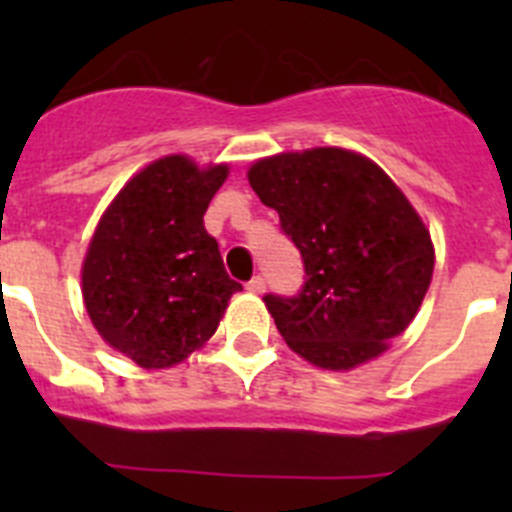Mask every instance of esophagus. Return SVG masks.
Wrapping results in <instances>:
<instances>
[{
	"mask_svg": "<svg viewBox=\"0 0 512 512\" xmlns=\"http://www.w3.org/2000/svg\"><path fill=\"white\" fill-rule=\"evenodd\" d=\"M246 289H248V292H253V295H261V292L266 289V279L259 274V277H253L251 282L246 284Z\"/></svg>",
	"mask_w": 512,
	"mask_h": 512,
	"instance_id": "34e87169",
	"label": "esophagus"
}]
</instances>
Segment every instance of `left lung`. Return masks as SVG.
Masks as SVG:
<instances>
[{
    "label": "left lung",
    "instance_id": "obj_1",
    "mask_svg": "<svg viewBox=\"0 0 512 512\" xmlns=\"http://www.w3.org/2000/svg\"><path fill=\"white\" fill-rule=\"evenodd\" d=\"M253 192L305 264L297 295H264L292 351L323 369L374 359L415 318L433 277L431 235L390 176L359 153L264 158Z\"/></svg>",
    "mask_w": 512,
    "mask_h": 512
}]
</instances>
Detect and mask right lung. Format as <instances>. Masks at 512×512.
<instances>
[{
  "instance_id": "add662e5",
  "label": "right lung",
  "mask_w": 512,
  "mask_h": 512,
  "mask_svg": "<svg viewBox=\"0 0 512 512\" xmlns=\"http://www.w3.org/2000/svg\"><path fill=\"white\" fill-rule=\"evenodd\" d=\"M228 166L166 156L133 176L99 220L81 269L99 336L146 369L187 359L215 333L233 292L205 212Z\"/></svg>"
}]
</instances>
